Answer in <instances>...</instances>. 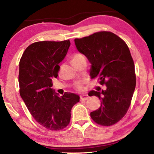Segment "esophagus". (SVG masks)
Listing matches in <instances>:
<instances>
[{"instance_id": "esophagus-1", "label": "esophagus", "mask_w": 154, "mask_h": 154, "mask_svg": "<svg viewBox=\"0 0 154 154\" xmlns=\"http://www.w3.org/2000/svg\"><path fill=\"white\" fill-rule=\"evenodd\" d=\"M88 98H89V96H88V95L87 94H83L82 96H80V99L81 100H87V99H88Z\"/></svg>"}]
</instances>
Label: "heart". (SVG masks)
Instances as JSON below:
<instances>
[{"label":"heart","mask_w":154,"mask_h":154,"mask_svg":"<svg viewBox=\"0 0 154 154\" xmlns=\"http://www.w3.org/2000/svg\"><path fill=\"white\" fill-rule=\"evenodd\" d=\"M82 58H84V57H83L82 54H77L74 55L73 58H72V61H77V60H79L82 59ZM76 88L77 90H82L83 88L82 86V83H77L76 84Z\"/></svg>","instance_id":"heart-1"}]
</instances>
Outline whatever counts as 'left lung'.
Here are the masks:
<instances>
[{
  "label": "left lung",
  "instance_id": "obj_1",
  "mask_svg": "<svg viewBox=\"0 0 154 154\" xmlns=\"http://www.w3.org/2000/svg\"><path fill=\"white\" fill-rule=\"evenodd\" d=\"M77 50L91 63L90 76L98 77L106 86L100 92L92 90L90 96H98L100 106L90 113L96 124L109 126L116 124L127 113L136 86L134 61L126 43L114 33L106 31L75 38Z\"/></svg>",
  "mask_w": 154,
  "mask_h": 154
}]
</instances>
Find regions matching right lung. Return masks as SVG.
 I'll use <instances>...</instances> for the list:
<instances>
[{"label": "right lung", "instance_id": "1", "mask_svg": "<svg viewBox=\"0 0 154 154\" xmlns=\"http://www.w3.org/2000/svg\"><path fill=\"white\" fill-rule=\"evenodd\" d=\"M70 45L69 40L35 42L25 49L20 61L21 97L35 120L50 130L66 127L72 107L79 102V95L65 92L59 96L51 88Z\"/></svg>", "mask_w": 154, "mask_h": 154}]
</instances>
